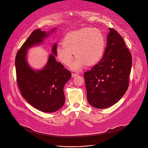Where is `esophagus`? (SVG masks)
<instances>
[{
  "mask_svg": "<svg viewBox=\"0 0 148 148\" xmlns=\"http://www.w3.org/2000/svg\"><path fill=\"white\" fill-rule=\"evenodd\" d=\"M78 75H79L78 73H72V77H75V76H77Z\"/></svg>",
  "mask_w": 148,
  "mask_h": 148,
  "instance_id": "esophagus-1",
  "label": "esophagus"
}]
</instances>
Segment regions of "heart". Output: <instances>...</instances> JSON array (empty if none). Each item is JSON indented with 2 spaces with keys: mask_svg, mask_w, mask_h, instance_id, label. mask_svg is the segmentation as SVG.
Listing matches in <instances>:
<instances>
[{
  "mask_svg": "<svg viewBox=\"0 0 148 148\" xmlns=\"http://www.w3.org/2000/svg\"><path fill=\"white\" fill-rule=\"evenodd\" d=\"M62 45L56 49L58 59L69 65L74 53L76 58L71 68L79 71L85 64L92 65L100 60L106 48V38L99 29L86 27L67 34L63 39Z\"/></svg>",
  "mask_w": 148,
  "mask_h": 148,
  "instance_id": "b5f03b06",
  "label": "heart"
}]
</instances>
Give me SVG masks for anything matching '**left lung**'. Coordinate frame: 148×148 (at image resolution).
<instances>
[{"instance_id": "1", "label": "left lung", "mask_w": 148, "mask_h": 148, "mask_svg": "<svg viewBox=\"0 0 148 148\" xmlns=\"http://www.w3.org/2000/svg\"><path fill=\"white\" fill-rule=\"evenodd\" d=\"M109 31L102 59L84 73L88 101L99 109L114 105L125 93L132 64L123 37L114 29Z\"/></svg>"}]
</instances>
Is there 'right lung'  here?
Wrapping results in <instances>:
<instances>
[{"instance_id": "right-lung-1", "label": "right lung", "mask_w": 148, "mask_h": 148, "mask_svg": "<svg viewBox=\"0 0 148 148\" xmlns=\"http://www.w3.org/2000/svg\"><path fill=\"white\" fill-rule=\"evenodd\" d=\"M53 28L52 31H53ZM49 34L40 29L34 31L18 51L15 58L16 81L22 96L35 108L44 112H54L65 103L64 86L71 79V73L63 65L56 61L51 54L45 67L33 70L26 60L27 49L42 42ZM57 44L52 51L56 55Z\"/></svg>"}]
</instances>
